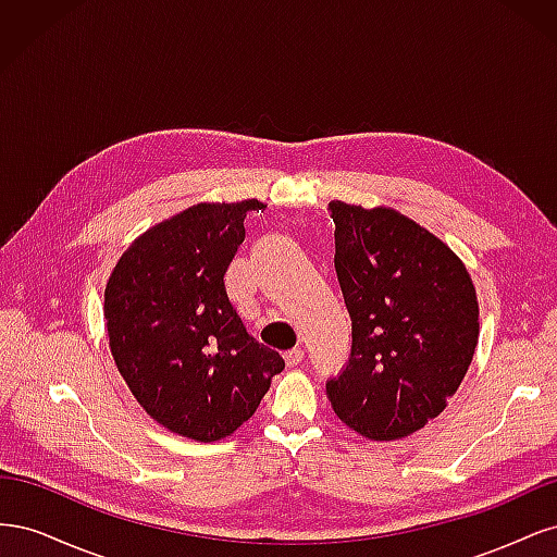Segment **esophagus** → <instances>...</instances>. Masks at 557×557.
<instances>
[{"label":"esophagus","mask_w":557,"mask_h":557,"mask_svg":"<svg viewBox=\"0 0 557 557\" xmlns=\"http://www.w3.org/2000/svg\"><path fill=\"white\" fill-rule=\"evenodd\" d=\"M285 364L288 367H297L301 360H305V348H293V350H288L285 352Z\"/></svg>","instance_id":"obj_1"}]
</instances>
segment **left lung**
<instances>
[{
  "label": "left lung",
  "mask_w": 557,
  "mask_h": 557,
  "mask_svg": "<svg viewBox=\"0 0 557 557\" xmlns=\"http://www.w3.org/2000/svg\"><path fill=\"white\" fill-rule=\"evenodd\" d=\"M334 269L352 323L334 413L372 442L404 440L440 416L479 344V301L465 262L411 218L330 205Z\"/></svg>",
  "instance_id": "left-lung-1"
}]
</instances>
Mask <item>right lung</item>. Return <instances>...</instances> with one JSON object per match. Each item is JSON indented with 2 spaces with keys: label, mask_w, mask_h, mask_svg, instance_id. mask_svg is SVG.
<instances>
[{
  "label": "right lung",
  "mask_w": 557,
  "mask_h": 557,
  "mask_svg": "<svg viewBox=\"0 0 557 557\" xmlns=\"http://www.w3.org/2000/svg\"><path fill=\"white\" fill-rule=\"evenodd\" d=\"M262 207L201 201L166 218L129 244L107 281L117 372L150 418L195 442L239 430L285 367L246 332L225 290L244 218Z\"/></svg>",
  "instance_id": "obj_1"
}]
</instances>
